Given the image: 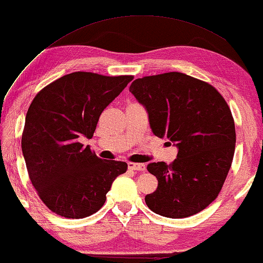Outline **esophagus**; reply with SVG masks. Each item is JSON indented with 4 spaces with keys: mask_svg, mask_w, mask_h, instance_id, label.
Masks as SVG:
<instances>
[{
    "mask_svg": "<svg viewBox=\"0 0 263 263\" xmlns=\"http://www.w3.org/2000/svg\"><path fill=\"white\" fill-rule=\"evenodd\" d=\"M128 168L132 171H140V172H144L146 170L144 164H136V162H128Z\"/></svg>",
    "mask_w": 263,
    "mask_h": 263,
    "instance_id": "34e87169",
    "label": "esophagus"
}]
</instances>
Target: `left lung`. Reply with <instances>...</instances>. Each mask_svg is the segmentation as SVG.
I'll return each instance as SVG.
<instances>
[{
    "label": "left lung",
    "mask_w": 263,
    "mask_h": 263,
    "mask_svg": "<svg viewBox=\"0 0 263 263\" xmlns=\"http://www.w3.org/2000/svg\"><path fill=\"white\" fill-rule=\"evenodd\" d=\"M130 92L146 109L153 135L178 147L170 165H147L158 179L157 190L145 197L147 207L172 219L205 210L218 198L235 151L228 104L214 86L181 72L138 78Z\"/></svg>",
    "instance_id": "left-lung-1"
}]
</instances>
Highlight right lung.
<instances>
[{
    "label": "right lung",
    "instance_id": "right-lung-1",
    "mask_svg": "<svg viewBox=\"0 0 263 263\" xmlns=\"http://www.w3.org/2000/svg\"><path fill=\"white\" fill-rule=\"evenodd\" d=\"M133 76L72 72L35 96L22 133V152L31 184L50 211L83 219L99 211L124 161L103 160L79 138H92L104 109Z\"/></svg>",
    "mask_w": 263,
    "mask_h": 263
}]
</instances>
